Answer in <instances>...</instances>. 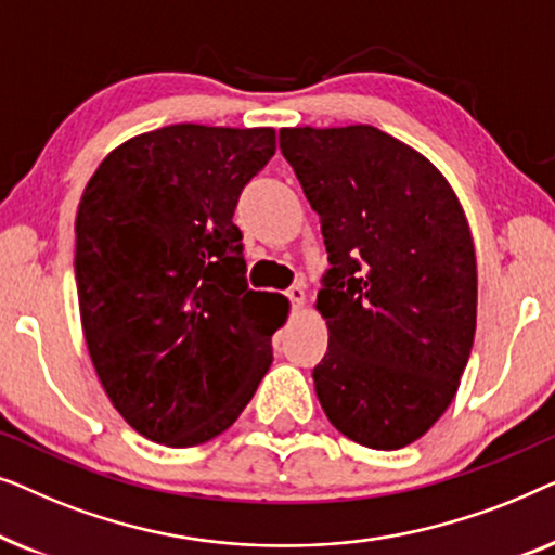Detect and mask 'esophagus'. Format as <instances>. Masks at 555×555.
<instances>
[{
	"label": "esophagus",
	"mask_w": 555,
	"mask_h": 555,
	"mask_svg": "<svg viewBox=\"0 0 555 555\" xmlns=\"http://www.w3.org/2000/svg\"><path fill=\"white\" fill-rule=\"evenodd\" d=\"M285 298L293 302V306H302V300H306V291H302L300 285H291L285 291Z\"/></svg>",
	"instance_id": "34e87169"
}]
</instances>
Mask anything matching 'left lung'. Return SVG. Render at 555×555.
<instances>
[{
  "mask_svg": "<svg viewBox=\"0 0 555 555\" xmlns=\"http://www.w3.org/2000/svg\"><path fill=\"white\" fill-rule=\"evenodd\" d=\"M280 151L321 217L331 264L318 401L340 435L399 450L444 414L473 351L465 211L427 158L374 126L283 128Z\"/></svg>",
  "mask_w": 555,
  "mask_h": 555,
  "instance_id": "1",
  "label": "left lung"
}]
</instances>
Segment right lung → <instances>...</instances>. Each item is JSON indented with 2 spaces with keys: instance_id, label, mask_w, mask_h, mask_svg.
I'll use <instances>...</instances> for the list:
<instances>
[{
  "instance_id": "1",
  "label": "right lung",
  "mask_w": 555,
  "mask_h": 555,
  "mask_svg": "<svg viewBox=\"0 0 555 555\" xmlns=\"http://www.w3.org/2000/svg\"><path fill=\"white\" fill-rule=\"evenodd\" d=\"M272 154V128L177 124L118 146L82 192V333L113 406L151 442L222 435L268 374L287 300L249 291L232 217Z\"/></svg>"
}]
</instances>
